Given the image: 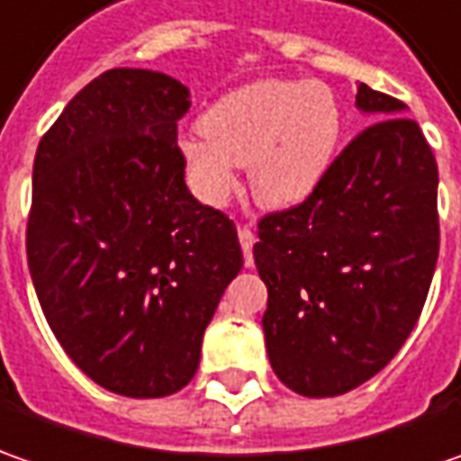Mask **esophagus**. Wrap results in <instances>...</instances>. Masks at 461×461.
Masks as SVG:
<instances>
[{
    "label": "esophagus",
    "instance_id": "34e87169",
    "mask_svg": "<svg viewBox=\"0 0 461 461\" xmlns=\"http://www.w3.org/2000/svg\"><path fill=\"white\" fill-rule=\"evenodd\" d=\"M237 237H240V245H242V252H245V262L249 265L252 262V245H255V231L249 230V227H240L237 230Z\"/></svg>",
    "mask_w": 461,
    "mask_h": 461
}]
</instances>
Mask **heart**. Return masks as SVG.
Here are the masks:
<instances>
[{
  "mask_svg": "<svg viewBox=\"0 0 461 461\" xmlns=\"http://www.w3.org/2000/svg\"><path fill=\"white\" fill-rule=\"evenodd\" d=\"M341 140V109L319 81L267 78L237 88L201 117V135L181 142L185 181L209 206L237 194V166L265 209H291L324 183Z\"/></svg>",
  "mask_w": 461,
  "mask_h": 461,
  "instance_id": "1",
  "label": "heart"
}]
</instances>
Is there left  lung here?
<instances>
[{"mask_svg":"<svg viewBox=\"0 0 461 461\" xmlns=\"http://www.w3.org/2000/svg\"><path fill=\"white\" fill-rule=\"evenodd\" d=\"M373 120L309 199L258 224L267 285L262 331L283 385L349 393L398 355L419 321L438 258L437 158L405 104L359 84Z\"/></svg>","mask_w":461,"mask_h":461,"instance_id":"1","label":"left lung"}]
</instances>
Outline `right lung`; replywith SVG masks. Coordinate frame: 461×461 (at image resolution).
<instances>
[{
    "instance_id": "add662e5",
    "label": "right lung",
    "mask_w": 461,
    "mask_h": 461,
    "mask_svg": "<svg viewBox=\"0 0 461 461\" xmlns=\"http://www.w3.org/2000/svg\"><path fill=\"white\" fill-rule=\"evenodd\" d=\"M188 88L112 68L73 96L32 166L27 265L66 355L127 398L178 393L242 270L237 227L183 181Z\"/></svg>"
}]
</instances>
